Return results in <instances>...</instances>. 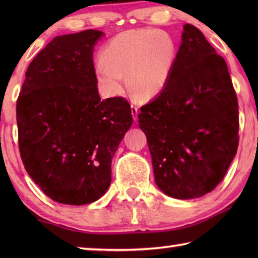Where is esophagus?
<instances>
[{
  "mask_svg": "<svg viewBox=\"0 0 258 258\" xmlns=\"http://www.w3.org/2000/svg\"><path fill=\"white\" fill-rule=\"evenodd\" d=\"M131 111H132V116L134 120L138 119V115H139V109L135 104H131Z\"/></svg>",
  "mask_w": 258,
  "mask_h": 258,
  "instance_id": "1",
  "label": "esophagus"
}]
</instances>
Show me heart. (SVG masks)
I'll return each instance as SVG.
<instances>
[{
	"instance_id": "obj_1",
	"label": "heart",
	"mask_w": 258,
	"mask_h": 258,
	"mask_svg": "<svg viewBox=\"0 0 258 258\" xmlns=\"http://www.w3.org/2000/svg\"><path fill=\"white\" fill-rule=\"evenodd\" d=\"M176 59V44L160 29H130L102 47L95 63L98 86L107 97L121 93L124 76L128 90L140 99L158 95L168 83Z\"/></svg>"
}]
</instances>
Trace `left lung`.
<instances>
[{
    "label": "left lung",
    "mask_w": 258,
    "mask_h": 258,
    "mask_svg": "<svg viewBox=\"0 0 258 258\" xmlns=\"http://www.w3.org/2000/svg\"><path fill=\"white\" fill-rule=\"evenodd\" d=\"M140 109L159 189L182 200L215 189L237 154L238 99L225 60L197 27L183 26L168 83Z\"/></svg>",
    "instance_id": "8db88e82"
}]
</instances>
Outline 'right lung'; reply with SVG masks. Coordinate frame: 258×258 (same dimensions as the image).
Here are the masks:
<instances>
[{
	"instance_id": "1",
	"label": "right lung",
	"mask_w": 258,
	"mask_h": 258,
	"mask_svg": "<svg viewBox=\"0 0 258 258\" xmlns=\"http://www.w3.org/2000/svg\"><path fill=\"white\" fill-rule=\"evenodd\" d=\"M100 30L56 36L35 56L18 100L25 169L56 203L91 204L111 182V160L133 123L127 100H101L93 50Z\"/></svg>"
}]
</instances>
